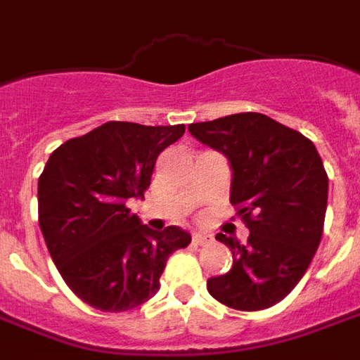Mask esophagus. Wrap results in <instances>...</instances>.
<instances>
[{
    "label": "esophagus",
    "instance_id": "esophagus-1",
    "mask_svg": "<svg viewBox=\"0 0 360 360\" xmlns=\"http://www.w3.org/2000/svg\"><path fill=\"white\" fill-rule=\"evenodd\" d=\"M207 242H210V238H207L206 234L196 233L193 236V244H194V246H204V244H207Z\"/></svg>",
    "mask_w": 360,
    "mask_h": 360
}]
</instances>
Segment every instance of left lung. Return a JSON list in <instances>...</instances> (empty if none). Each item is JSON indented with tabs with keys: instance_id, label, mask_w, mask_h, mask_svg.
I'll return each mask as SVG.
<instances>
[{
	"instance_id": "1",
	"label": "left lung",
	"mask_w": 360,
	"mask_h": 360,
	"mask_svg": "<svg viewBox=\"0 0 360 360\" xmlns=\"http://www.w3.org/2000/svg\"><path fill=\"white\" fill-rule=\"evenodd\" d=\"M188 131L227 156L231 204L250 229L246 244L215 236L231 248L233 267L207 278V292L236 311L273 307L302 281L321 244L328 202L321 156L305 135L259 112L191 124Z\"/></svg>"
}]
</instances>
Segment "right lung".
Returning <instances> with one entry per match:
<instances>
[{
	"mask_svg": "<svg viewBox=\"0 0 360 360\" xmlns=\"http://www.w3.org/2000/svg\"><path fill=\"white\" fill-rule=\"evenodd\" d=\"M183 133V124L106 122L47 160L38 181L39 227L60 276L87 305L122 313L148 302L167 257L191 244L187 231H150L127 207L145 196L158 154Z\"/></svg>",
	"mask_w": 360,
	"mask_h": 360,
	"instance_id": "1",
	"label": "right lung"
}]
</instances>
